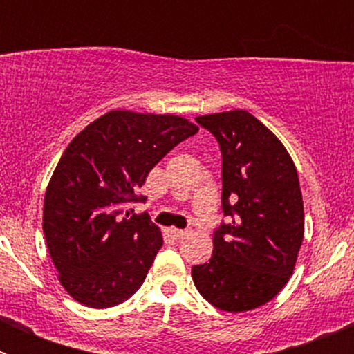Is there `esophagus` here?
<instances>
[{
    "instance_id": "34e87169",
    "label": "esophagus",
    "mask_w": 354,
    "mask_h": 354,
    "mask_svg": "<svg viewBox=\"0 0 354 354\" xmlns=\"http://www.w3.org/2000/svg\"><path fill=\"white\" fill-rule=\"evenodd\" d=\"M170 234L174 239H183L184 236H187V230H183V228H170Z\"/></svg>"
}]
</instances>
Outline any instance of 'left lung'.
Segmentation results:
<instances>
[{"label":"left lung","mask_w":354,"mask_h":354,"mask_svg":"<svg viewBox=\"0 0 354 354\" xmlns=\"http://www.w3.org/2000/svg\"><path fill=\"white\" fill-rule=\"evenodd\" d=\"M196 122L220 143L228 223L214 232L209 262L193 266V282L220 310H253L286 287L298 261L305 234L298 171L283 143L245 109Z\"/></svg>","instance_id":"left-lung-1"}]
</instances>
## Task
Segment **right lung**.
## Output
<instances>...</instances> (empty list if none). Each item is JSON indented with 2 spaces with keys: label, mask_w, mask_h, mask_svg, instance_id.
<instances>
[{
  "label": "right lung",
  "mask_w": 354,
  "mask_h": 354,
  "mask_svg": "<svg viewBox=\"0 0 354 354\" xmlns=\"http://www.w3.org/2000/svg\"><path fill=\"white\" fill-rule=\"evenodd\" d=\"M196 131L179 115L111 109L68 143L46 189L42 228L71 298L109 308L140 289L162 236L129 204L149 171Z\"/></svg>",
  "instance_id": "obj_1"
}]
</instances>
